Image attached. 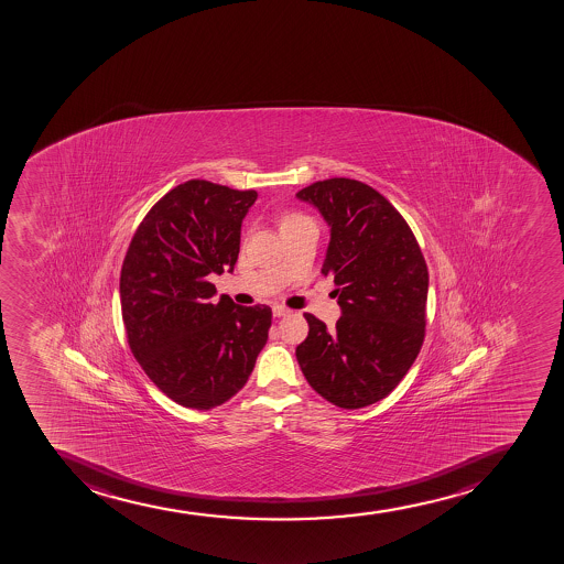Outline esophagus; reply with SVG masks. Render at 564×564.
Instances as JSON below:
<instances>
[{
  "label": "esophagus",
  "instance_id": "obj_1",
  "mask_svg": "<svg viewBox=\"0 0 564 564\" xmlns=\"http://www.w3.org/2000/svg\"><path fill=\"white\" fill-rule=\"evenodd\" d=\"M291 310L285 308V306H282V304H274L273 306V315L274 317H282V315L290 314Z\"/></svg>",
  "mask_w": 564,
  "mask_h": 564
}]
</instances>
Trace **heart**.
<instances>
[{
	"label": "heart",
	"instance_id": "obj_1",
	"mask_svg": "<svg viewBox=\"0 0 564 564\" xmlns=\"http://www.w3.org/2000/svg\"><path fill=\"white\" fill-rule=\"evenodd\" d=\"M310 219L306 215L303 214H288L284 219H282V228L284 226L295 225V223H301V220Z\"/></svg>",
	"mask_w": 564,
	"mask_h": 564
}]
</instances>
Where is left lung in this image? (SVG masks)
I'll return each mask as SVG.
<instances>
[{"mask_svg": "<svg viewBox=\"0 0 564 564\" xmlns=\"http://www.w3.org/2000/svg\"><path fill=\"white\" fill-rule=\"evenodd\" d=\"M296 198L330 226L323 274L338 285L341 317L326 328L315 315L295 350L308 384L339 409L384 399L420 355L427 325L429 271L414 234L379 191L330 178Z\"/></svg>", "mask_w": 564, "mask_h": 564, "instance_id": "left-lung-1", "label": "left lung"}]
</instances>
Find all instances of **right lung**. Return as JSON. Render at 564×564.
Returning a JSON list of instances; mask_svg holds the SVG:
<instances>
[{"label":"right lung","mask_w":564,"mask_h":564,"mask_svg":"<svg viewBox=\"0 0 564 564\" xmlns=\"http://www.w3.org/2000/svg\"><path fill=\"white\" fill-rule=\"evenodd\" d=\"M258 198L189 180L144 215L120 271V308L137 362L166 398L185 409L209 410L247 384L268 344L273 312L214 304L212 273L234 271L241 223Z\"/></svg>","instance_id":"add662e5"}]
</instances>
